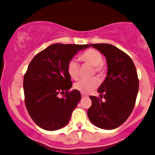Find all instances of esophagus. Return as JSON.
I'll list each match as a JSON object with an SVG mask.
<instances>
[{
  "label": "esophagus",
  "instance_id": "obj_1",
  "mask_svg": "<svg viewBox=\"0 0 155 155\" xmlns=\"http://www.w3.org/2000/svg\"><path fill=\"white\" fill-rule=\"evenodd\" d=\"M81 97H82V98H85V97H87V94H83V93H81Z\"/></svg>",
  "mask_w": 155,
  "mask_h": 155
}]
</instances>
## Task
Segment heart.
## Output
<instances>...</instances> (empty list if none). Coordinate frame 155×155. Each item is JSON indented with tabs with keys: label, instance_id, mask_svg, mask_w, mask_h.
<instances>
[{
	"label": "heart",
	"instance_id": "1",
	"mask_svg": "<svg viewBox=\"0 0 155 155\" xmlns=\"http://www.w3.org/2000/svg\"><path fill=\"white\" fill-rule=\"evenodd\" d=\"M81 61L84 64L93 67V73H96L100 78H103L105 74V65L102 53L94 49H87L80 55ZM67 71L70 78L78 80L80 75V68L75 61H69L67 66ZM100 84L98 78L94 77L90 79H84L74 84L75 89L83 94H88L96 89Z\"/></svg>",
	"mask_w": 155,
	"mask_h": 155
}]
</instances>
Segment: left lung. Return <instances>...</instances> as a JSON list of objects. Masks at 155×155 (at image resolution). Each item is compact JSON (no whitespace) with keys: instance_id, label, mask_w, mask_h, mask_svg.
<instances>
[{"instance_id":"1","label":"left lung","mask_w":155,"mask_h":155,"mask_svg":"<svg viewBox=\"0 0 155 155\" xmlns=\"http://www.w3.org/2000/svg\"><path fill=\"white\" fill-rule=\"evenodd\" d=\"M90 46L105 56L108 72L98 89L100 98L89 97L92 104L87 109V116L96 127L113 130L128 119L135 105L139 88L136 67L127 53L113 45L97 43Z\"/></svg>"}]
</instances>
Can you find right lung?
Returning a JSON list of instances; mask_svg holds the SVG:
<instances>
[{
  "mask_svg": "<svg viewBox=\"0 0 155 155\" xmlns=\"http://www.w3.org/2000/svg\"><path fill=\"white\" fill-rule=\"evenodd\" d=\"M87 47L55 43L30 62L23 79L25 104L30 117L42 129L57 130L68 124L81 95L76 89L70 91L72 81L67 66L78 52Z\"/></svg>",
  "mask_w": 155,
  "mask_h": 155,
  "instance_id": "right-lung-1",
  "label": "right lung"
}]
</instances>
